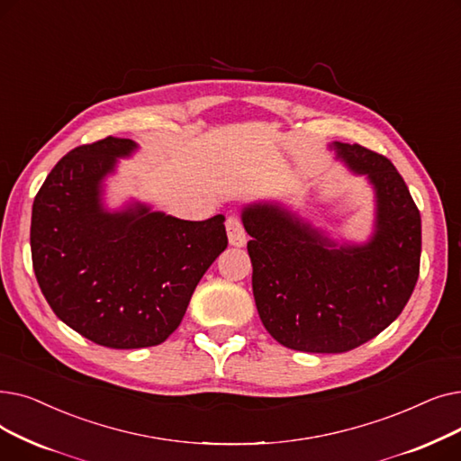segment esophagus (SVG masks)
I'll return each instance as SVG.
<instances>
[{
  "label": "esophagus",
  "mask_w": 461,
  "mask_h": 461,
  "mask_svg": "<svg viewBox=\"0 0 461 461\" xmlns=\"http://www.w3.org/2000/svg\"><path fill=\"white\" fill-rule=\"evenodd\" d=\"M225 227H227V236H229L230 246H236V248L246 246L248 234H246L242 219H240L238 215H229L225 221Z\"/></svg>",
  "instance_id": "1"
}]
</instances>
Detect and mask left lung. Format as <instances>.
Instances as JSON below:
<instances>
[{"label":"left lung","mask_w":461,"mask_h":461,"mask_svg":"<svg viewBox=\"0 0 461 461\" xmlns=\"http://www.w3.org/2000/svg\"><path fill=\"white\" fill-rule=\"evenodd\" d=\"M347 167L375 189V232L364 246H338L277 204H251L253 296L281 345L302 353H347L398 319L420 272V212L396 170L360 144H334Z\"/></svg>","instance_id":"left-lung-1"}]
</instances>
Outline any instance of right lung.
Returning <instances> with one entry per match:
<instances>
[{
	"label": "right lung",
	"mask_w": 461,
	"mask_h": 461,
	"mask_svg": "<svg viewBox=\"0 0 461 461\" xmlns=\"http://www.w3.org/2000/svg\"><path fill=\"white\" fill-rule=\"evenodd\" d=\"M137 149L106 137L63 156L35 194L32 260L56 317L111 348L163 343L180 326L193 291L229 240L225 217L206 221L101 204L116 158Z\"/></svg>",
	"instance_id": "1"
}]
</instances>
